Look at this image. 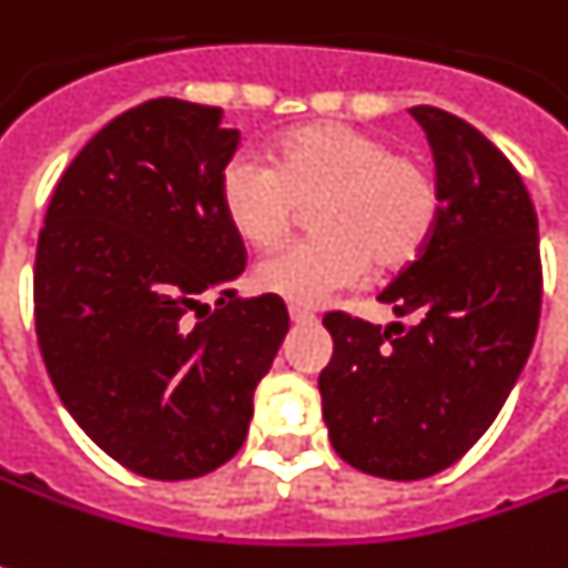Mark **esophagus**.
Listing matches in <instances>:
<instances>
[{
    "label": "esophagus",
    "instance_id": "esophagus-1",
    "mask_svg": "<svg viewBox=\"0 0 568 568\" xmlns=\"http://www.w3.org/2000/svg\"><path fill=\"white\" fill-rule=\"evenodd\" d=\"M291 322L293 325H310V322H315V315L303 306H291Z\"/></svg>",
    "mask_w": 568,
    "mask_h": 568
}]
</instances>
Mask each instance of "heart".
Listing matches in <instances>:
<instances>
[{"mask_svg":"<svg viewBox=\"0 0 568 568\" xmlns=\"http://www.w3.org/2000/svg\"><path fill=\"white\" fill-rule=\"evenodd\" d=\"M224 222L253 250L287 237L296 209H310L315 237L262 258L253 284L291 306H318L353 287L365 268L413 265L440 219V181L413 152L378 133L318 121L277 136L272 165L240 152L222 169Z\"/></svg>","mask_w":568,"mask_h":568,"instance_id":"obj_1","label":"heart"}]
</instances>
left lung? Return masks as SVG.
<instances>
[{
  "mask_svg": "<svg viewBox=\"0 0 568 568\" xmlns=\"http://www.w3.org/2000/svg\"><path fill=\"white\" fill-rule=\"evenodd\" d=\"M440 181V219L422 256L382 291L397 315L375 328L328 312L334 356L318 375L337 456L390 481L437 475L504 409L541 318L538 215L519 171L469 121L413 105Z\"/></svg>",
  "mask_w": 568,
  "mask_h": 568,
  "instance_id": "obj_1",
  "label": "left lung"
}]
</instances>
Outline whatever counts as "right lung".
<instances>
[{
	"instance_id": "obj_1",
	"label": "right lung",
	"mask_w": 568,
	"mask_h": 568,
	"mask_svg": "<svg viewBox=\"0 0 568 568\" xmlns=\"http://www.w3.org/2000/svg\"><path fill=\"white\" fill-rule=\"evenodd\" d=\"M237 143L215 105L128 109L64 169L37 243L45 372L87 437L155 481L200 478L243 447L291 328L281 296L231 291L246 250L219 178Z\"/></svg>"
}]
</instances>
